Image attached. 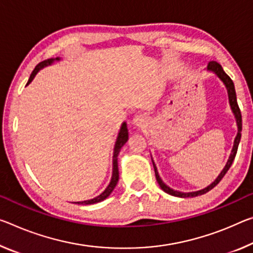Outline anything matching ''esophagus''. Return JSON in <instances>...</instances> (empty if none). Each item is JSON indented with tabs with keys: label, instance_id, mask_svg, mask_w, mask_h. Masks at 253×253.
Wrapping results in <instances>:
<instances>
[{
	"label": "esophagus",
	"instance_id": "1",
	"mask_svg": "<svg viewBox=\"0 0 253 253\" xmlns=\"http://www.w3.org/2000/svg\"><path fill=\"white\" fill-rule=\"evenodd\" d=\"M133 122L136 126H142L144 122H145V118H144L143 115H137V116H135Z\"/></svg>",
	"mask_w": 253,
	"mask_h": 253
}]
</instances>
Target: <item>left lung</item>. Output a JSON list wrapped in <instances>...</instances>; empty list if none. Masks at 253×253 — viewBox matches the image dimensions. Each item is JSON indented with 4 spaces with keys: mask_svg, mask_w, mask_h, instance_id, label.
Here are the masks:
<instances>
[{
    "mask_svg": "<svg viewBox=\"0 0 253 253\" xmlns=\"http://www.w3.org/2000/svg\"><path fill=\"white\" fill-rule=\"evenodd\" d=\"M207 70L210 71H213L214 73L217 74L218 78L222 80L225 84L226 89H227V93H228V100H230V105L232 110H233L234 115H235V118H236V124H238V135H236L235 137V141H234V145L233 148H232V153L230 155V158H228V161L226 163L225 168H224L223 171L220 172L219 175L217 177V179L215 180V181L211 184V186H208L207 188L203 190H199V191H195V192H180L177 190H173L171 189L170 187H168L166 183H163V181L160 178V175L158 173V170H156V167L153 162V167H154V171H155V178H156V181L159 182L160 187H161V189L163 191H166L167 194L172 195V196H175V197H182V198H187V197H196V196H199V195H204L208 192L210 190L213 189V188L217 184L220 180L223 179L224 175L226 174V172L230 169L232 163H233L234 159H235V155H236V152H238V147H239V143H240V139H241V131H242V116H241V110H240L239 105H238V101H236V93H235V89H234V83L232 81L230 76H228L225 72H224L223 67L220 66V64L217 62H210L207 66Z\"/></svg>",
    "mask_w": 253,
    "mask_h": 253,
    "instance_id": "8db88e82",
    "label": "left lung"
}]
</instances>
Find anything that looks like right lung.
<instances>
[{
    "instance_id": "1",
    "label": "right lung",
    "mask_w": 253,
    "mask_h": 253,
    "mask_svg": "<svg viewBox=\"0 0 253 253\" xmlns=\"http://www.w3.org/2000/svg\"><path fill=\"white\" fill-rule=\"evenodd\" d=\"M56 59H59V58H56ZM54 62V59H47V61H43L42 63H39L37 66L35 67V70L33 71V73H31L29 80H28V83L29 84L31 81H33L35 75L37 74V72L42 69L43 66L46 65H49ZM128 139V130H127V125L125 123L123 124L122 128H120V131L118 134V137H117V142H116V145H115V152H114V170H112V178H111V181L109 183V186L107 187V189L102 192L101 195H99L98 197H95L93 199H90V200H84V202H78L76 204H79V205H91V204H95V203H99V202H102L103 199H106L108 196H109L112 190L115 189L116 184L118 182V179H119V172H118V162H117V156L120 152V148H122L124 145H125V143L127 142Z\"/></svg>"
}]
</instances>
